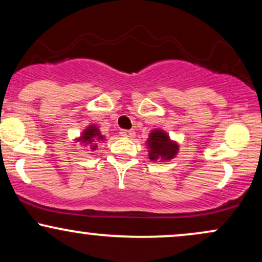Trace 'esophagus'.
Instances as JSON below:
<instances>
[{
	"label": "esophagus",
	"instance_id": "34e87169",
	"mask_svg": "<svg viewBox=\"0 0 262 262\" xmlns=\"http://www.w3.org/2000/svg\"><path fill=\"white\" fill-rule=\"evenodd\" d=\"M134 130H125V129L121 130V135L124 138H134Z\"/></svg>",
	"mask_w": 262,
	"mask_h": 262
}]
</instances>
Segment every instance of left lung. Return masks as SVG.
<instances>
[{
	"label": "left lung",
	"mask_w": 262,
	"mask_h": 262,
	"mask_svg": "<svg viewBox=\"0 0 262 262\" xmlns=\"http://www.w3.org/2000/svg\"><path fill=\"white\" fill-rule=\"evenodd\" d=\"M149 159L152 161L156 160H171L179 152V144L170 139L169 134L165 133L161 129L151 130L148 138Z\"/></svg>",
	"instance_id": "8db88e82"
}]
</instances>
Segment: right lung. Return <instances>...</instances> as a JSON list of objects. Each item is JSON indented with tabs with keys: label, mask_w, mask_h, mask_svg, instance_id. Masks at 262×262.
<instances>
[{
	"label": "right lung",
	"mask_w": 262,
	"mask_h": 262,
	"mask_svg": "<svg viewBox=\"0 0 262 262\" xmlns=\"http://www.w3.org/2000/svg\"><path fill=\"white\" fill-rule=\"evenodd\" d=\"M102 140H104V137L101 134L97 125L95 124L89 125V127L82 132V134H81L79 139H77V141H81V144H83L85 146H89V149L92 150V151L97 149L98 143Z\"/></svg>",
	"instance_id": "1"
}]
</instances>
